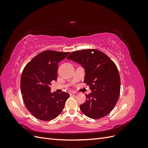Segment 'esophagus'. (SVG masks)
I'll list each match as a JSON object with an SVG mask.
<instances>
[{"instance_id": "1", "label": "esophagus", "mask_w": 148, "mask_h": 148, "mask_svg": "<svg viewBox=\"0 0 148 148\" xmlns=\"http://www.w3.org/2000/svg\"><path fill=\"white\" fill-rule=\"evenodd\" d=\"M77 93V92H75L74 91H69V94L70 95H75V94Z\"/></svg>"}]
</instances>
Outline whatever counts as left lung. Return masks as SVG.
Masks as SVG:
<instances>
[{
	"label": "left lung",
	"mask_w": 148,
	"mask_h": 148,
	"mask_svg": "<svg viewBox=\"0 0 148 148\" xmlns=\"http://www.w3.org/2000/svg\"><path fill=\"white\" fill-rule=\"evenodd\" d=\"M67 59L81 64L85 69L83 83L91 90L86 95V102L79 106L82 112L93 119L109 114L117 103L120 92V75L114 62L96 49L73 52Z\"/></svg>",
	"instance_id": "8db88e82"
}]
</instances>
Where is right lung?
<instances>
[{
    "mask_svg": "<svg viewBox=\"0 0 148 148\" xmlns=\"http://www.w3.org/2000/svg\"><path fill=\"white\" fill-rule=\"evenodd\" d=\"M70 52L45 51L26 64L21 77L20 87L26 107L36 119L49 121L63 110L68 93L51 92V82L57 79L58 64Z\"/></svg>",
    "mask_w": 148,
    "mask_h": 148,
    "instance_id": "obj_1",
    "label": "right lung"
}]
</instances>
